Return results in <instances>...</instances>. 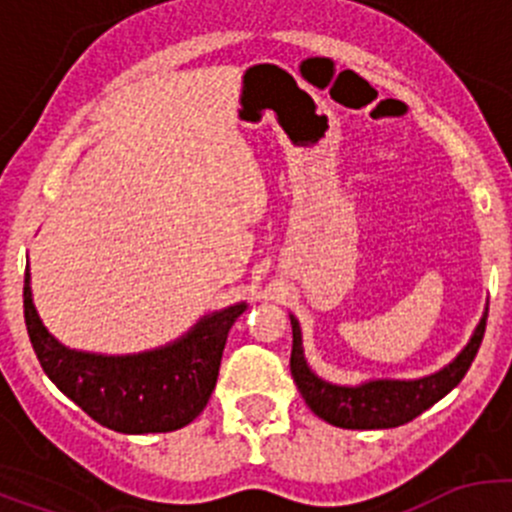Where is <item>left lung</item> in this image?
I'll return each instance as SVG.
<instances>
[{
	"mask_svg": "<svg viewBox=\"0 0 512 512\" xmlns=\"http://www.w3.org/2000/svg\"><path fill=\"white\" fill-rule=\"evenodd\" d=\"M289 319H292L289 369H292L294 384H297L299 394L307 401L309 409L327 423H332V426L371 431V428H396L414 421L416 416L431 409L436 401H441L448 391L461 384V379L471 369L473 359H476L480 342H483L488 312L480 319L468 347L438 374L423 376V379L414 381H369V384L361 386H334L314 376L302 354L299 322L294 317Z\"/></svg>",
	"mask_w": 512,
	"mask_h": 512,
	"instance_id": "1",
	"label": "left lung"
}]
</instances>
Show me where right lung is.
<instances>
[{"label":"right lung","instance_id":"add662e5","mask_svg":"<svg viewBox=\"0 0 512 512\" xmlns=\"http://www.w3.org/2000/svg\"><path fill=\"white\" fill-rule=\"evenodd\" d=\"M247 309L235 304L195 324L180 342L133 356L71 352L41 324L24 275V322L41 369L101 426L118 433H165L183 428L208 406L227 332Z\"/></svg>","mask_w":512,"mask_h":512}]
</instances>
